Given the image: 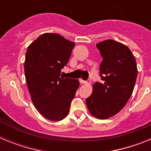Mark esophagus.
<instances>
[{"instance_id": "esophagus-1", "label": "esophagus", "mask_w": 151, "mask_h": 151, "mask_svg": "<svg viewBox=\"0 0 151 151\" xmlns=\"http://www.w3.org/2000/svg\"><path fill=\"white\" fill-rule=\"evenodd\" d=\"M79 82L81 84H88L89 83L88 81H85V80L82 79V78H81V79H79Z\"/></svg>"}]
</instances>
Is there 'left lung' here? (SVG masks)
Instances as JSON below:
<instances>
[{"instance_id":"obj_1","label":"left lung","mask_w":151,"mask_h":151,"mask_svg":"<svg viewBox=\"0 0 151 151\" xmlns=\"http://www.w3.org/2000/svg\"><path fill=\"white\" fill-rule=\"evenodd\" d=\"M103 60L100 66L102 82L93 85L85 102L91 115L105 119L122 110L132 94L138 76L135 59L127 46L113 40L96 45Z\"/></svg>"}]
</instances>
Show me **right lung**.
<instances>
[{"instance_id": "1", "label": "right lung", "mask_w": 151, "mask_h": 151, "mask_svg": "<svg viewBox=\"0 0 151 151\" xmlns=\"http://www.w3.org/2000/svg\"><path fill=\"white\" fill-rule=\"evenodd\" d=\"M74 42L55 33H45L27 48L24 64L28 88L35 106L51 121L63 119L79 86L78 79L60 77Z\"/></svg>"}]
</instances>
